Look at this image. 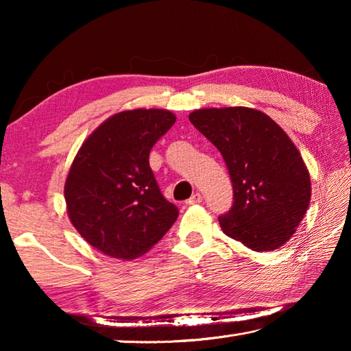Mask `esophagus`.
Listing matches in <instances>:
<instances>
[{
  "label": "esophagus",
  "instance_id": "34e87169",
  "mask_svg": "<svg viewBox=\"0 0 351 351\" xmlns=\"http://www.w3.org/2000/svg\"><path fill=\"white\" fill-rule=\"evenodd\" d=\"M200 202H202V195H200V193H195V195H193V196L187 200L189 205H196V204H200Z\"/></svg>",
  "mask_w": 351,
  "mask_h": 351
}]
</instances>
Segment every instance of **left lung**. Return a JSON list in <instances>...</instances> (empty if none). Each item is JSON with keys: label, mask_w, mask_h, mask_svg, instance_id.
I'll list each match as a JSON object with an SVG mask.
<instances>
[{"label": "left lung", "mask_w": 351, "mask_h": 351, "mask_svg": "<svg viewBox=\"0 0 351 351\" xmlns=\"http://www.w3.org/2000/svg\"><path fill=\"white\" fill-rule=\"evenodd\" d=\"M190 122L219 149L229 169L234 205L221 230L255 252L291 240L311 202V176L299 149L270 116L249 107L200 108Z\"/></svg>", "instance_id": "obj_1"}]
</instances>
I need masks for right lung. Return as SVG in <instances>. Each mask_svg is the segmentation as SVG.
Returning <instances> with one entry per match:
<instances>
[{
  "label": "right lung",
  "mask_w": 351,
  "mask_h": 351,
  "mask_svg": "<svg viewBox=\"0 0 351 351\" xmlns=\"http://www.w3.org/2000/svg\"><path fill=\"white\" fill-rule=\"evenodd\" d=\"M175 122L169 110L119 111L78 149L64 182L66 211L78 234L104 255L141 256L180 214L149 166L152 146Z\"/></svg>",
  "instance_id": "add662e5"
}]
</instances>
